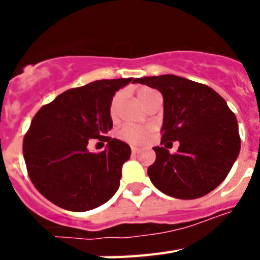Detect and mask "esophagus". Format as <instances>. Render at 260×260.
I'll return each mask as SVG.
<instances>
[{
    "instance_id": "1",
    "label": "esophagus",
    "mask_w": 260,
    "mask_h": 260,
    "mask_svg": "<svg viewBox=\"0 0 260 260\" xmlns=\"http://www.w3.org/2000/svg\"><path fill=\"white\" fill-rule=\"evenodd\" d=\"M138 152H139V148H138V147H132V153H133V155H137Z\"/></svg>"
}]
</instances>
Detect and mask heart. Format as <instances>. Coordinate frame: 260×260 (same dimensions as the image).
I'll return each mask as SVG.
<instances>
[{
  "label": "heart",
  "mask_w": 260,
  "mask_h": 260,
  "mask_svg": "<svg viewBox=\"0 0 260 260\" xmlns=\"http://www.w3.org/2000/svg\"><path fill=\"white\" fill-rule=\"evenodd\" d=\"M160 93L157 91L148 87H141L137 91V96L139 99V102L146 107L148 103L152 100L153 98L158 96ZM122 102V93H116L112 99V102L109 104V116L112 119L117 118L118 114L119 104ZM152 135V128L144 127V126H134V125H125L119 128L117 132V137L123 142H127L130 144H142L146 141H148Z\"/></svg>",
  "instance_id": "heart-1"
}]
</instances>
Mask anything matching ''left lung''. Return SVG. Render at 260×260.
Instances as JSON below:
<instances>
[{"instance_id": "obj_1", "label": "left lung", "mask_w": 260, "mask_h": 260, "mask_svg": "<svg viewBox=\"0 0 260 260\" xmlns=\"http://www.w3.org/2000/svg\"><path fill=\"white\" fill-rule=\"evenodd\" d=\"M164 98L161 147L148 167L153 185L178 199H197L216 189L233 167L241 148L238 122L224 99L206 84L177 75L134 80ZM177 140L176 154L167 148Z\"/></svg>"}]
</instances>
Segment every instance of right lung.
<instances>
[{"label":"right lung","mask_w":260,"mask_h":260,"mask_svg":"<svg viewBox=\"0 0 260 260\" xmlns=\"http://www.w3.org/2000/svg\"><path fill=\"white\" fill-rule=\"evenodd\" d=\"M134 80L102 79L68 89L35 114L23 138V156L34 186L53 204L83 212L117 191L132 150L105 137L113 126L109 104L116 91ZM91 139L105 141L107 148L89 153Z\"/></svg>","instance_id":"obj_1"}]
</instances>
